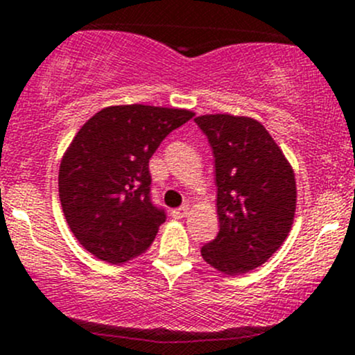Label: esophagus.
Here are the masks:
<instances>
[{
  "mask_svg": "<svg viewBox=\"0 0 355 355\" xmlns=\"http://www.w3.org/2000/svg\"><path fill=\"white\" fill-rule=\"evenodd\" d=\"M189 211H191V207L182 206V207H177V209L171 211V214H173L175 218H185L189 214Z\"/></svg>",
  "mask_w": 355,
  "mask_h": 355,
  "instance_id": "esophagus-1",
  "label": "esophagus"
}]
</instances>
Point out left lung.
I'll return each mask as SVG.
<instances>
[{"label":"left lung","instance_id":"obj_1","mask_svg":"<svg viewBox=\"0 0 355 355\" xmlns=\"http://www.w3.org/2000/svg\"><path fill=\"white\" fill-rule=\"evenodd\" d=\"M196 123L214 155L218 187L216 239L200 256L225 275H244L266 263L288 237L297 206L295 173L257 120L202 114Z\"/></svg>","mask_w":355,"mask_h":355}]
</instances>
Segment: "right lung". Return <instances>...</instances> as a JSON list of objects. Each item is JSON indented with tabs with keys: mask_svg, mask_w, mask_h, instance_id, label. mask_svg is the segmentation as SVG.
<instances>
[{
	"mask_svg": "<svg viewBox=\"0 0 355 355\" xmlns=\"http://www.w3.org/2000/svg\"><path fill=\"white\" fill-rule=\"evenodd\" d=\"M194 114L120 105L82 125L60 163L58 192L71 234L92 256L121 264L149 249L166 218L149 198V159Z\"/></svg>",
	"mask_w": 355,
	"mask_h": 355,
	"instance_id": "obj_1",
	"label": "right lung"
}]
</instances>
